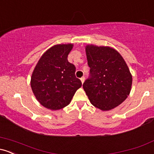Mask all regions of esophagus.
<instances>
[{"mask_svg": "<svg viewBox=\"0 0 154 154\" xmlns=\"http://www.w3.org/2000/svg\"><path fill=\"white\" fill-rule=\"evenodd\" d=\"M80 80H81V82H82V83L83 84V83H84V82H85V77H81Z\"/></svg>", "mask_w": 154, "mask_h": 154, "instance_id": "esophagus-1", "label": "esophagus"}]
</instances>
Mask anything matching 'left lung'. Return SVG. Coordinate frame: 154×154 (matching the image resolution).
<instances>
[{
    "instance_id": "left-lung-1",
    "label": "left lung",
    "mask_w": 154,
    "mask_h": 154,
    "mask_svg": "<svg viewBox=\"0 0 154 154\" xmlns=\"http://www.w3.org/2000/svg\"><path fill=\"white\" fill-rule=\"evenodd\" d=\"M90 77L83 88L92 105L109 111L130 95L132 77L121 54L113 48L88 45L85 47Z\"/></svg>"
}]
</instances>
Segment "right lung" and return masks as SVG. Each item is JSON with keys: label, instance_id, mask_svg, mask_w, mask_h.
I'll return each mask as SVG.
<instances>
[{"label": "right lung", "instance_id": "add662e5", "mask_svg": "<svg viewBox=\"0 0 154 154\" xmlns=\"http://www.w3.org/2000/svg\"><path fill=\"white\" fill-rule=\"evenodd\" d=\"M72 48V43L54 45L42 55L33 70L32 91L39 103L51 110L68 106L82 86L75 65L67 60Z\"/></svg>", "mask_w": 154, "mask_h": 154}]
</instances>
